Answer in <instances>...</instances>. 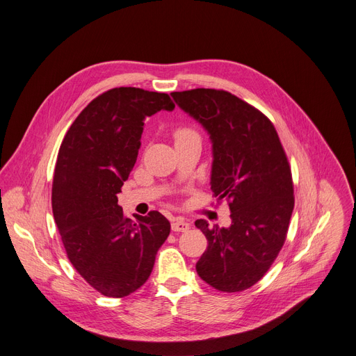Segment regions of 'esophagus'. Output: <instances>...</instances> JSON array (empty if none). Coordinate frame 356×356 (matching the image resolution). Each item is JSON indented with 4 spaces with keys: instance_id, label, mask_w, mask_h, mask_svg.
<instances>
[{
    "instance_id": "obj_1",
    "label": "esophagus",
    "mask_w": 356,
    "mask_h": 356,
    "mask_svg": "<svg viewBox=\"0 0 356 356\" xmlns=\"http://www.w3.org/2000/svg\"><path fill=\"white\" fill-rule=\"evenodd\" d=\"M189 227L191 225L184 220H174L171 224V229L174 232H186L189 229Z\"/></svg>"
}]
</instances>
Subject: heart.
I'll list each match as a JSON object with an SVG mask.
<instances>
[{
    "instance_id": "obj_1",
    "label": "heart",
    "mask_w": 356,
    "mask_h": 356,
    "mask_svg": "<svg viewBox=\"0 0 356 356\" xmlns=\"http://www.w3.org/2000/svg\"><path fill=\"white\" fill-rule=\"evenodd\" d=\"M193 134H195V131H193L191 128H178V129L174 132V136H175V140H179V138H184V136L193 135Z\"/></svg>"
}]
</instances>
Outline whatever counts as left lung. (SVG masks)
I'll return each instance as SVG.
<instances>
[{
  "label": "left lung",
  "mask_w": 356,
  "mask_h": 356,
  "mask_svg": "<svg viewBox=\"0 0 356 356\" xmlns=\"http://www.w3.org/2000/svg\"><path fill=\"white\" fill-rule=\"evenodd\" d=\"M171 95L209 132L211 189L228 201L232 218L229 228L195 221L208 239L197 272L221 292L245 291L265 275L286 239L295 205L288 156L270 120L236 95L212 88Z\"/></svg>",
  "instance_id": "1"
}]
</instances>
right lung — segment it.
Returning a JSON list of instances; mask_svg holds the SVG:
<instances>
[{
	"label": "right lung",
	"mask_w": 356,
	"mask_h": 356,
	"mask_svg": "<svg viewBox=\"0 0 356 356\" xmlns=\"http://www.w3.org/2000/svg\"><path fill=\"white\" fill-rule=\"evenodd\" d=\"M175 108L165 92L120 87L94 98L67 131L52 179V213L67 257L94 289L124 298L149 278L171 224L158 211L132 222L117 194L132 171L147 117Z\"/></svg>",
	"instance_id": "obj_1"
}]
</instances>
